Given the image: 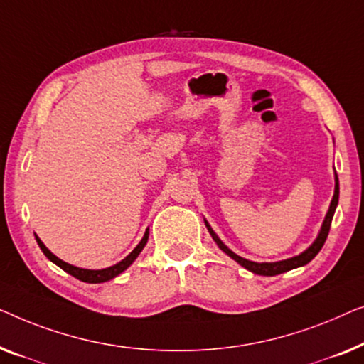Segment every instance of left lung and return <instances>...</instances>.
<instances>
[{
    "label": "left lung",
    "instance_id": "obj_1",
    "mask_svg": "<svg viewBox=\"0 0 364 364\" xmlns=\"http://www.w3.org/2000/svg\"><path fill=\"white\" fill-rule=\"evenodd\" d=\"M335 194H333V199H331V204H330V209L328 213H326V218L323 221V226H321V231L318 234V237H316V240L314 244L310 245L309 249L305 250V252H301L300 255H296V257H291V259H287V260H280V262H270V264H257V262H252V260H247V259H242L240 255L234 254L231 249H228L226 245L223 244V240L218 237L216 234H214V231L211 228H209V224L206 223V228L209 234L213 235V239L216 240V244L219 245V249L224 250L229 257L234 259L235 262L242 265L244 269L250 270V272L254 274H259V275H279V274H284L287 272V270H291L295 267H301V265L309 264L311 259L315 257L316 254L320 252V249L323 247L325 240L326 237H328V232H330V226H331V219H333V214H335V209H336V204H338V196H340V188H338V178H335Z\"/></svg>",
    "mask_w": 364,
    "mask_h": 364
}]
</instances>
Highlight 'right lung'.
<instances>
[{
	"label": "right lung",
	"mask_w": 364,
	"mask_h": 364,
	"mask_svg": "<svg viewBox=\"0 0 364 364\" xmlns=\"http://www.w3.org/2000/svg\"><path fill=\"white\" fill-rule=\"evenodd\" d=\"M36 240H38L39 247L44 252L46 257H48L49 260H53L55 265H59L60 269L65 270V272L73 275V277L79 279V280H82V282H87V284H100V282H107V280L117 277V275L124 272L125 269L130 267V264L138 257V254L141 252L143 247H145V244H146V240H148V229H146L145 235H143V239L140 240V244H138L136 247L133 249L132 252L127 255L124 260H122V262L112 265V267H109V269H102V270H89V269L74 267V265H70L68 262H64V260H60L59 257H55V255L50 252L48 247H46V245L43 244V240H41L39 237H36Z\"/></svg>",
	"instance_id": "obj_1"
}]
</instances>
